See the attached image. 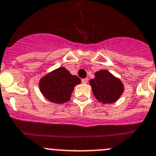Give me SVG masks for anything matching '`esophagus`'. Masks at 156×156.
<instances>
[{
  "label": "esophagus",
  "mask_w": 156,
  "mask_h": 156,
  "mask_svg": "<svg viewBox=\"0 0 156 156\" xmlns=\"http://www.w3.org/2000/svg\"><path fill=\"white\" fill-rule=\"evenodd\" d=\"M82 82L84 84H86L88 82V78H83V79H82Z\"/></svg>",
  "instance_id": "34e87169"
}]
</instances>
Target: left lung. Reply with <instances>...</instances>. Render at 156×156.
Instances as JSON below:
<instances>
[{
    "label": "left lung",
    "mask_w": 156,
    "mask_h": 156,
    "mask_svg": "<svg viewBox=\"0 0 156 156\" xmlns=\"http://www.w3.org/2000/svg\"><path fill=\"white\" fill-rule=\"evenodd\" d=\"M94 74L89 85L96 99L104 104L116 102L124 92L121 80L107 70H100Z\"/></svg>",
    "instance_id": "left-lung-1"
}]
</instances>
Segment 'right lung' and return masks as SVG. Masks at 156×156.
Segmentation results:
<instances>
[{
	"label": "right lung",
	"mask_w": 156,
	"mask_h": 156,
	"mask_svg": "<svg viewBox=\"0 0 156 156\" xmlns=\"http://www.w3.org/2000/svg\"><path fill=\"white\" fill-rule=\"evenodd\" d=\"M80 83L78 76L70 74L64 67H60L43 76L38 86L41 94L48 101L63 104L70 101L74 86Z\"/></svg>",
	"instance_id": "1"
}]
</instances>
